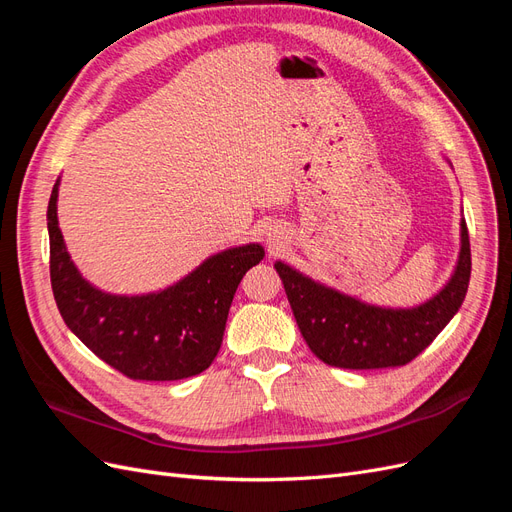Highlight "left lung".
Wrapping results in <instances>:
<instances>
[{
	"instance_id": "1",
	"label": "left lung",
	"mask_w": 512,
	"mask_h": 512,
	"mask_svg": "<svg viewBox=\"0 0 512 512\" xmlns=\"http://www.w3.org/2000/svg\"><path fill=\"white\" fill-rule=\"evenodd\" d=\"M301 335L320 361L344 369L399 367L416 359L457 314L466 299L472 256L466 220L455 273L429 301L408 307H378L333 290L275 262Z\"/></svg>"
}]
</instances>
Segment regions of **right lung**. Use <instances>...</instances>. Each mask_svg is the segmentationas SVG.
<instances>
[{"label":"right lung","mask_w":512,"mask_h":512,"mask_svg":"<svg viewBox=\"0 0 512 512\" xmlns=\"http://www.w3.org/2000/svg\"><path fill=\"white\" fill-rule=\"evenodd\" d=\"M59 179L49 211L51 286L68 329L104 363L132 380H183L220 352L228 309L243 275L265 256L258 243L209 256L160 292L121 297L91 286L74 267L57 222Z\"/></svg>","instance_id":"obj_1"}]
</instances>
